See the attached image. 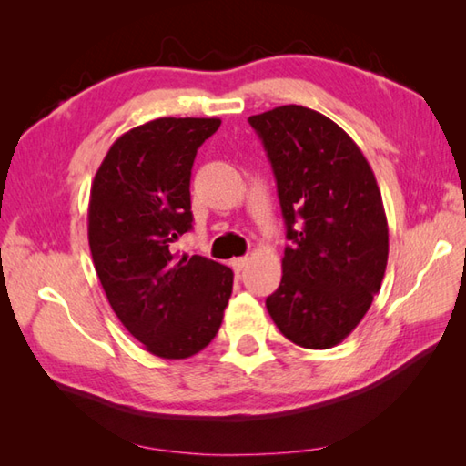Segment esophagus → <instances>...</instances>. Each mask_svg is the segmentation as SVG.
Here are the masks:
<instances>
[{
    "instance_id": "1",
    "label": "esophagus",
    "mask_w": 466,
    "mask_h": 466,
    "mask_svg": "<svg viewBox=\"0 0 466 466\" xmlns=\"http://www.w3.org/2000/svg\"><path fill=\"white\" fill-rule=\"evenodd\" d=\"M248 262H250V260L244 256V258H234L230 264H232L234 272H242V270L246 268V266H248Z\"/></svg>"
}]
</instances>
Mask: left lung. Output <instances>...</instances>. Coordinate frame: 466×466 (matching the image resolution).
<instances>
[{"mask_svg":"<svg viewBox=\"0 0 466 466\" xmlns=\"http://www.w3.org/2000/svg\"><path fill=\"white\" fill-rule=\"evenodd\" d=\"M248 122L268 154L292 242L266 309L290 342L332 349L364 319L384 279L389 224L379 184L360 147L320 112L290 104Z\"/></svg>","mask_w":466,"mask_h":466,"instance_id":"1","label":"left lung"}]
</instances>
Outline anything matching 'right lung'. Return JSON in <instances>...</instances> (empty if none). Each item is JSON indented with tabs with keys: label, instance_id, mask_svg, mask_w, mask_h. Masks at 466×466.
<instances>
[{
	"label": "right lung",
	"instance_id": "obj_1",
	"mask_svg": "<svg viewBox=\"0 0 466 466\" xmlns=\"http://www.w3.org/2000/svg\"><path fill=\"white\" fill-rule=\"evenodd\" d=\"M220 117H157L122 134L96 172L87 240L112 310L147 352L180 360L220 330L234 272L172 244L192 228L190 176Z\"/></svg>",
	"mask_w": 466,
	"mask_h": 466
}]
</instances>
